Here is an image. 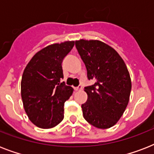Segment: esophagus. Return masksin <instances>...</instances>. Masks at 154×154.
Masks as SVG:
<instances>
[{"mask_svg": "<svg viewBox=\"0 0 154 154\" xmlns=\"http://www.w3.org/2000/svg\"><path fill=\"white\" fill-rule=\"evenodd\" d=\"M83 89V86L82 85H78L77 87H74V89L75 90H82V89Z\"/></svg>", "mask_w": 154, "mask_h": 154, "instance_id": "34e87169", "label": "esophagus"}]
</instances>
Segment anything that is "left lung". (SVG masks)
<instances>
[{"label":"left lung","mask_w":154,"mask_h":154,"mask_svg":"<svg viewBox=\"0 0 154 154\" xmlns=\"http://www.w3.org/2000/svg\"><path fill=\"white\" fill-rule=\"evenodd\" d=\"M75 45L86 67L88 79L95 82L85 87L88 99L82 105L83 117L97 128H110L129 103L131 79L126 65L116 50L104 42L80 40Z\"/></svg>","instance_id":"8db88e82"}]
</instances>
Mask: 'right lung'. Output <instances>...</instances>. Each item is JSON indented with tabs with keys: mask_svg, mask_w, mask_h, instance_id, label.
I'll return each instance as SVG.
<instances>
[{
	"mask_svg": "<svg viewBox=\"0 0 154 154\" xmlns=\"http://www.w3.org/2000/svg\"><path fill=\"white\" fill-rule=\"evenodd\" d=\"M74 42L45 47L35 54L25 67L21 79V98L28 117L42 129H49L64 118L65 102L73 89L61 82L62 63Z\"/></svg>",
	"mask_w": 154,
	"mask_h": 154,
	"instance_id": "add662e5",
	"label": "right lung"
}]
</instances>
